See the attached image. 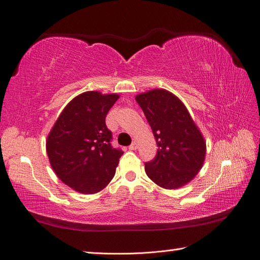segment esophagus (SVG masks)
<instances>
[{
  "label": "esophagus",
  "instance_id": "esophagus-1",
  "mask_svg": "<svg viewBox=\"0 0 260 260\" xmlns=\"http://www.w3.org/2000/svg\"><path fill=\"white\" fill-rule=\"evenodd\" d=\"M138 148V143L137 142H132V144L129 146V149H131V151H135V149Z\"/></svg>",
  "mask_w": 260,
  "mask_h": 260
}]
</instances>
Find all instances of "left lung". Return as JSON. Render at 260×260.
I'll list each match as a JSON object with an SVG mask.
<instances>
[{"label": "left lung", "mask_w": 260, "mask_h": 260, "mask_svg": "<svg viewBox=\"0 0 260 260\" xmlns=\"http://www.w3.org/2000/svg\"><path fill=\"white\" fill-rule=\"evenodd\" d=\"M151 125L157 153L145 162V172L164 188L181 187L203 166L206 143L187 109L174 94L161 89L136 98Z\"/></svg>", "instance_id": "1"}]
</instances>
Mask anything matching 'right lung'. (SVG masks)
<instances>
[{
	"label": "right lung",
	"mask_w": 260,
	"mask_h": 260,
	"mask_svg": "<svg viewBox=\"0 0 260 260\" xmlns=\"http://www.w3.org/2000/svg\"><path fill=\"white\" fill-rule=\"evenodd\" d=\"M119 95L84 92L64 108L46 141L50 164L75 191L92 194L111 182L123 152L113 147L105 118Z\"/></svg>",
	"instance_id": "obj_1"
}]
</instances>
